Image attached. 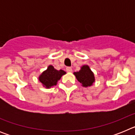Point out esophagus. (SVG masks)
<instances>
[{
  "instance_id": "1",
  "label": "esophagus",
  "mask_w": 135,
  "mask_h": 135,
  "mask_svg": "<svg viewBox=\"0 0 135 135\" xmlns=\"http://www.w3.org/2000/svg\"><path fill=\"white\" fill-rule=\"evenodd\" d=\"M66 71H68V72H71V71H72V69H71V68H70V67H68V68H66Z\"/></svg>"
}]
</instances>
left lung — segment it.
Wrapping results in <instances>:
<instances>
[{"instance_id": "1", "label": "left lung", "mask_w": 135, "mask_h": 135, "mask_svg": "<svg viewBox=\"0 0 135 135\" xmlns=\"http://www.w3.org/2000/svg\"><path fill=\"white\" fill-rule=\"evenodd\" d=\"M74 75L76 76V79L81 83L83 87L91 86L95 82V78L94 73L90 70L88 65H84L81 66L80 70L78 71L74 72Z\"/></svg>"}]
</instances>
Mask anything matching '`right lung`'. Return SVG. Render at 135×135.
<instances>
[{"label": "right lung", "mask_w": 135, "mask_h": 135, "mask_svg": "<svg viewBox=\"0 0 135 135\" xmlns=\"http://www.w3.org/2000/svg\"><path fill=\"white\" fill-rule=\"evenodd\" d=\"M65 74L66 72L64 70H57L53 65H49L47 69L38 76V80L45 88L51 89V87L57 85L61 76Z\"/></svg>", "instance_id": "1"}]
</instances>
